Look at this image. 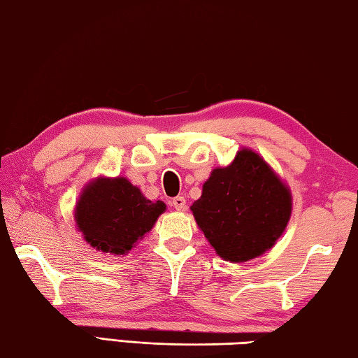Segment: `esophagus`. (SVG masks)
Masks as SVG:
<instances>
[{
  "label": "esophagus",
  "mask_w": 358,
  "mask_h": 358,
  "mask_svg": "<svg viewBox=\"0 0 358 358\" xmlns=\"http://www.w3.org/2000/svg\"><path fill=\"white\" fill-rule=\"evenodd\" d=\"M172 205L175 207V210L183 211V210H186V199L183 196H177L172 201Z\"/></svg>",
  "instance_id": "esophagus-1"
}]
</instances>
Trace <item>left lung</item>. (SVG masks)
Returning <instances> with one entry per match:
<instances>
[{
	"instance_id": "obj_1",
	"label": "left lung",
	"mask_w": 358,
	"mask_h": 358,
	"mask_svg": "<svg viewBox=\"0 0 358 358\" xmlns=\"http://www.w3.org/2000/svg\"><path fill=\"white\" fill-rule=\"evenodd\" d=\"M192 213L222 259L246 262L270 250L286 229L292 201L282 181L251 150L205 181Z\"/></svg>"
}]
</instances>
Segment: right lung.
<instances>
[{
    "label": "right lung",
    "instance_id": "right-lung-1",
    "mask_svg": "<svg viewBox=\"0 0 358 358\" xmlns=\"http://www.w3.org/2000/svg\"><path fill=\"white\" fill-rule=\"evenodd\" d=\"M166 210L126 178H99L85 187L77 203V227L96 250L121 256L132 250Z\"/></svg>",
    "mask_w": 358,
    "mask_h": 358
}]
</instances>
